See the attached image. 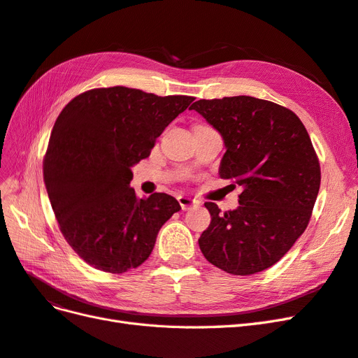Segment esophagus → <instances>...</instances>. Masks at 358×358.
Here are the masks:
<instances>
[{"label":"esophagus","instance_id":"1","mask_svg":"<svg viewBox=\"0 0 358 358\" xmlns=\"http://www.w3.org/2000/svg\"><path fill=\"white\" fill-rule=\"evenodd\" d=\"M178 201H179V204H180L182 210H189L191 208H194V206L199 204L196 200H192V199L185 197V196H179V197H178Z\"/></svg>","mask_w":358,"mask_h":358}]
</instances>
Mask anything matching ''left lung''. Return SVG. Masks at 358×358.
Returning <instances> with one entry per match:
<instances>
[{
	"mask_svg": "<svg viewBox=\"0 0 358 358\" xmlns=\"http://www.w3.org/2000/svg\"><path fill=\"white\" fill-rule=\"evenodd\" d=\"M221 133V179L242 187L239 208L221 213L204 203L212 221L199 239L209 263L237 276L254 275L282 258L306 230L321 169L299 116L254 96L199 100L191 106Z\"/></svg>",
	"mask_w": 358,
	"mask_h": 358,
	"instance_id": "1",
	"label": "left lung"
}]
</instances>
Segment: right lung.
<instances>
[{"mask_svg":"<svg viewBox=\"0 0 358 358\" xmlns=\"http://www.w3.org/2000/svg\"><path fill=\"white\" fill-rule=\"evenodd\" d=\"M196 100L113 86L79 94L52 128L43 179L64 239L83 262L107 273L145 263L158 231L180 210L175 197L138 199L131 167Z\"/></svg>","mask_w":358,"mask_h":358,"instance_id":"obj_1","label":"right lung"}]
</instances>
